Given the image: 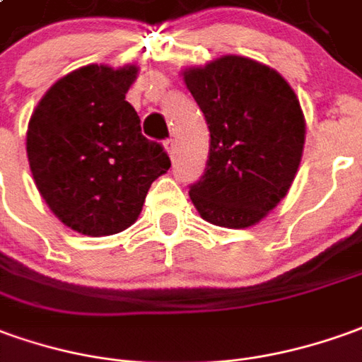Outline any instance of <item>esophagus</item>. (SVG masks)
Returning a JSON list of instances; mask_svg holds the SVG:
<instances>
[{
  "instance_id": "obj_1",
  "label": "esophagus",
  "mask_w": 362,
  "mask_h": 362,
  "mask_svg": "<svg viewBox=\"0 0 362 362\" xmlns=\"http://www.w3.org/2000/svg\"><path fill=\"white\" fill-rule=\"evenodd\" d=\"M165 149L169 151V156L175 157V139H173V138L165 139Z\"/></svg>"
}]
</instances>
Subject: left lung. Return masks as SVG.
Wrapping results in <instances>:
<instances>
[{
    "mask_svg": "<svg viewBox=\"0 0 362 362\" xmlns=\"http://www.w3.org/2000/svg\"><path fill=\"white\" fill-rule=\"evenodd\" d=\"M183 78L211 134L205 173L189 197L211 224L252 226L298 173L305 141L300 100L274 69L246 57H221Z\"/></svg>",
    "mask_w": 362,
    "mask_h": 362,
    "instance_id": "left-lung-1",
    "label": "left lung"
}]
</instances>
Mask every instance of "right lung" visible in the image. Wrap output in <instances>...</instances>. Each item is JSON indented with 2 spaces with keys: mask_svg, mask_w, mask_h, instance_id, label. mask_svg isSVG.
<instances>
[{
  "mask_svg": "<svg viewBox=\"0 0 362 362\" xmlns=\"http://www.w3.org/2000/svg\"><path fill=\"white\" fill-rule=\"evenodd\" d=\"M138 69L88 64L57 81L35 108L27 157L35 185L59 221L88 236L136 223L149 187L171 167L126 100Z\"/></svg>",
  "mask_w": 362,
  "mask_h": 362,
  "instance_id": "1",
  "label": "right lung"
}]
</instances>
